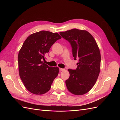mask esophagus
<instances>
[{"label": "esophagus", "instance_id": "1", "mask_svg": "<svg viewBox=\"0 0 120 120\" xmlns=\"http://www.w3.org/2000/svg\"><path fill=\"white\" fill-rule=\"evenodd\" d=\"M64 70V68H60V71H63Z\"/></svg>", "mask_w": 120, "mask_h": 120}]
</instances>
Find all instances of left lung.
Returning <instances> with one entry per match:
<instances>
[{"label":"left lung","mask_w":120,"mask_h":120,"mask_svg":"<svg viewBox=\"0 0 120 120\" xmlns=\"http://www.w3.org/2000/svg\"><path fill=\"white\" fill-rule=\"evenodd\" d=\"M60 34L71 44L74 59L79 57L77 68L68 70L70 77L66 81L67 89L74 95H83L92 89L99 77V49L93 36L86 30L74 28Z\"/></svg>","instance_id":"obj_1"}]
</instances>
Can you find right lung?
<instances>
[{
    "mask_svg": "<svg viewBox=\"0 0 120 120\" xmlns=\"http://www.w3.org/2000/svg\"><path fill=\"white\" fill-rule=\"evenodd\" d=\"M56 32L42 30L30 35L25 39L18 56L20 78L26 89L35 95L48 92L59 74L58 67L43 63L45 56L57 40Z\"/></svg>",
    "mask_w": 120,
    "mask_h": 120,
    "instance_id": "right-lung-1",
    "label": "right lung"
}]
</instances>
